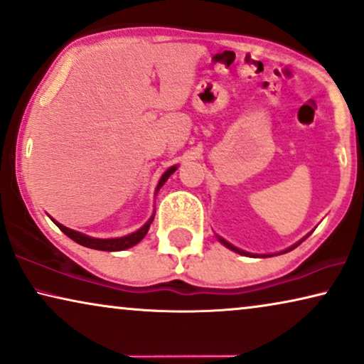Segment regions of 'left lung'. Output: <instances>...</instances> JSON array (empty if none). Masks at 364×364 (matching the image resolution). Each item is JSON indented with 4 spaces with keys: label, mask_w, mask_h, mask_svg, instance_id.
<instances>
[{
    "label": "left lung",
    "mask_w": 364,
    "mask_h": 364,
    "mask_svg": "<svg viewBox=\"0 0 364 364\" xmlns=\"http://www.w3.org/2000/svg\"><path fill=\"white\" fill-rule=\"evenodd\" d=\"M218 240H220V242L223 243V245H225L227 248H230V250H233V252H237V253H240V255H248V253H245V252H243V250H238V248H237V247H233V245H230V243H228V242H225V240H223V238H218ZM296 245H298V243H296ZM296 245H293L291 248H288V250H287V252H290V250H293V248H295ZM253 257H255V255H253ZM263 257H268V255H263Z\"/></svg>",
    "instance_id": "1"
}]
</instances>
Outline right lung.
<instances>
[{"label": "right lung", "mask_w": 364, "mask_h": 364, "mask_svg": "<svg viewBox=\"0 0 364 364\" xmlns=\"http://www.w3.org/2000/svg\"><path fill=\"white\" fill-rule=\"evenodd\" d=\"M177 167H171L168 171L164 173V176L161 177V181H159V186H157V191L161 188L164 183H166V181L168 177H171V173L176 172ZM154 220V217L149 220L146 225L139 228L137 232L131 233V235H126V237H121V238H91V237H86L82 235V233L79 232H74L71 230V228L64 227L61 225V223H58L56 220H53L56 225L61 228V232L66 233V235L71 238V240H74L76 243H79V245L82 247H87V248H94V250H104V252H119V250H126V248H131L136 245V243H139L142 240L144 237H146V233L149 230V227H151V223Z\"/></svg>", "instance_id": "add662e5"}]
</instances>
